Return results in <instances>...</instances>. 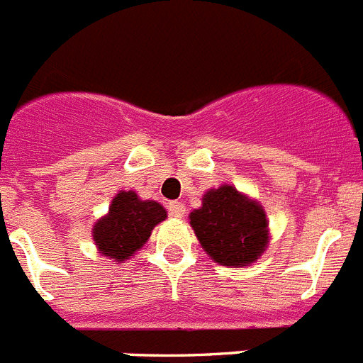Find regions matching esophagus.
I'll return each instance as SVG.
<instances>
[{
    "label": "esophagus",
    "mask_w": 363,
    "mask_h": 363,
    "mask_svg": "<svg viewBox=\"0 0 363 363\" xmlns=\"http://www.w3.org/2000/svg\"><path fill=\"white\" fill-rule=\"evenodd\" d=\"M168 213H169V217H177V218L184 217V213H186L184 204H182V202H177V201L169 202V204H168Z\"/></svg>",
    "instance_id": "esophagus-1"
}]
</instances>
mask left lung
Segmentation results:
<instances>
[{
    "label": "left lung",
    "mask_w": 363,
    "mask_h": 363,
    "mask_svg": "<svg viewBox=\"0 0 363 363\" xmlns=\"http://www.w3.org/2000/svg\"><path fill=\"white\" fill-rule=\"evenodd\" d=\"M189 224L202 250L222 266L253 264L269 242L262 206L230 184L206 191L201 208L189 213Z\"/></svg>",
    "instance_id": "obj_1"
}]
</instances>
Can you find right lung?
Listing matches in <instances>:
<instances>
[{"instance_id":"right-lung-1","label":"right lung","mask_w":363,"mask_h":363,"mask_svg":"<svg viewBox=\"0 0 363 363\" xmlns=\"http://www.w3.org/2000/svg\"><path fill=\"white\" fill-rule=\"evenodd\" d=\"M166 218V210L155 201H141L135 191H119L108 213L94 224L92 237L101 255L123 262L141 250L152 230Z\"/></svg>"}]
</instances>
